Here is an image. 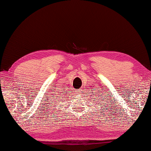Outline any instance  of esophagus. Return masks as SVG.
I'll use <instances>...</instances> for the list:
<instances>
[{
	"instance_id": "1",
	"label": "esophagus",
	"mask_w": 151,
	"mask_h": 151,
	"mask_svg": "<svg viewBox=\"0 0 151 151\" xmlns=\"http://www.w3.org/2000/svg\"><path fill=\"white\" fill-rule=\"evenodd\" d=\"M82 89H81V88H80V89H78L77 91H76V92H77V93L78 94H81V92H82Z\"/></svg>"
}]
</instances>
